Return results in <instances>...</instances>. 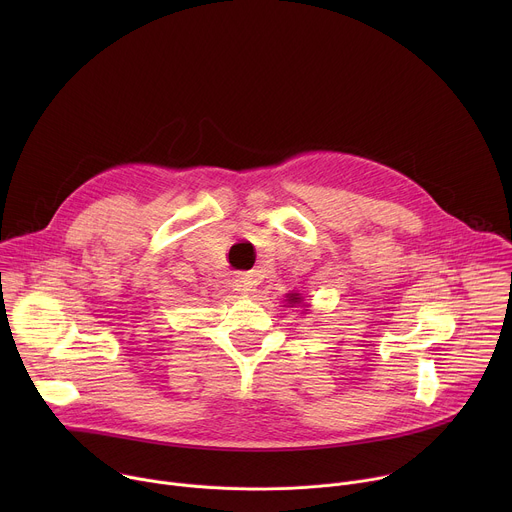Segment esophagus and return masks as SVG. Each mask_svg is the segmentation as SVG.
I'll return each instance as SVG.
<instances>
[{
	"mask_svg": "<svg viewBox=\"0 0 512 512\" xmlns=\"http://www.w3.org/2000/svg\"><path fill=\"white\" fill-rule=\"evenodd\" d=\"M253 287V275L251 273H239L237 275V289L243 291V294H247V291H251Z\"/></svg>",
	"mask_w": 512,
	"mask_h": 512,
	"instance_id": "34e87169",
	"label": "esophagus"
}]
</instances>
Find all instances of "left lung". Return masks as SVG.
<instances>
[{
    "mask_svg": "<svg viewBox=\"0 0 512 512\" xmlns=\"http://www.w3.org/2000/svg\"><path fill=\"white\" fill-rule=\"evenodd\" d=\"M287 306H291V308H294L296 304H302V296L300 294H287Z\"/></svg>",
    "mask_w": 512,
    "mask_h": 512,
    "instance_id": "obj_1",
    "label": "left lung"
}]
</instances>
